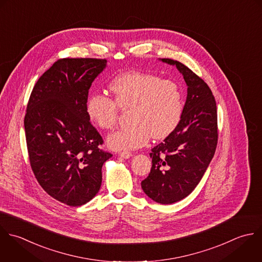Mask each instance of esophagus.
Instances as JSON below:
<instances>
[{
    "instance_id": "esophagus-1",
    "label": "esophagus",
    "mask_w": 262,
    "mask_h": 262,
    "mask_svg": "<svg viewBox=\"0 0 262 262\" xmlns=\"http://www.w3.org/2000/svg\"><path fill=\"white\" fill-rule=\"evenodd\" d=\"M119 156L123 159H128L132 157V153L129 151H121L119 152Z\"/></svg>"
}]
</instances>
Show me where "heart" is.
Listing matches in <instances>:
<instances>
[{
  "mask_svg": "<svg viewBox=\"0 0 262 262\" xmlns=\"http://www.w3.org/2000/svg\"><path fill=\"white\" fill-rule=\"evenodd\" d=\"M114 100L94 93L86 100L89 118L103 129H112L118 120L119 108L128 111L130 123L108 137L114 150L141 148L151 136L161 140L180 124L184 112V95L173 80L139 71L116 76L109 85Z\"/></svg>",
  "mask_w": 262,
  "mask_h": 262,
  "instance_id": "heart-1",
  "label": "heart"
}]
</instances>
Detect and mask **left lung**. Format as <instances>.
<instances>
[{"mask_svg":"<svg viewBox=\"0 0 262 262\" xmlns=\"http://www.w3.org/2000/svg\"><path fill=\"white\" fill-rule=\"evenodd\" d=\"M174 65L187 83V100L180 124L152 149V167L142 189L153 201L172 204L189 196L212 160L219 139L215 99L207 83L183 63Z\"/></svg>","mask_w":262,"mask_h":262,"instance_id":"left-lung-1","label":"left lung"}]
</instances>
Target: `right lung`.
Returning a JSON list of instances; mask_svg holds the SVG:
<instances>
[{"label": "right lung", "instance_id": "right-lung-1", "mask_svg": "<svg viewBox=\"0 0 262 262\" xmlns=\"http://www.w3.org/2000/svg\"><path fill=\"white\" fill-rule=\"evenodd\" d=\"M106 59L63 58L36 81L24 117L31 169L40 187L68 206H81L99 192L102 166L112 154L86 114L89 90Z\"/></svg>", "mask_w": 262, "mask_h": 262}]
</instances>
